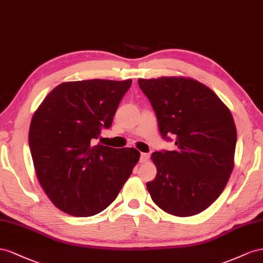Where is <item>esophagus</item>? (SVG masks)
<instances>
[{
	"mask_svg": "<svg viewBox=\"0 0 263 263\" xmlns=\"http://www.w3.org/2000/svg\"><path fill=\"white\" fill-rule=\"evenodd\" d=\"M149 159V155L147 153H141V156H140V162L141 163H146Z\"/></svg>",
	"mask_w": 263,
	"mask_h": 263,
	"instance_id": "obj_1",
	"label": "esophagus"
}]
</instances>
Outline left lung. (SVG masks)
<instances>
[{
    "label": "left lung",
    "mask_w": 263,
    "mask_h": 263,
    "mask_svg": "<svg viewBox=\"0 0 263 263\" xmlns=\"http://www.w3.org/2000/svg\"><path fill=\"white\" fill-rule=\"evenodd\" d=\"M155 111L163 139L175 151L154 152L157 174L146 183L164 212L189 217L220 196L234 168L237 130L230 110L212 89L185 77L139 79Z\"/></svg>",
    "instance_id": "1"
}]
</instances>
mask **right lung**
Returning <instances> with one entry per match:
<instances>
[{"label": "right lung", "instance_id": "1", "mask_svg": "<svg viewBox=\"0 0 263 263\" xmlns=\"http://www.w3.org/2000/svg\"><path fill=\"white\" fill-rule=\"evenodd\" d=\"M132 80H81L55 87L32 118L28 143L37 178L58 209L76 217L104 211L139 162L134 147L93 145L109 129Z\"/></svg>", "mask_w": 263, "mask_h": 263}]
</instances>
